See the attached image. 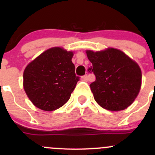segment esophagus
I'll list each match as a JSON object with an SVG mask.
<instances>
[{"label": "esophagus", "mask_w": 155, "mask_h": 155, "mask_svg": "<svg viewBox=\"0 0 155 155\" xmlns=\"http://www.w3.org/2000/svg\"><path fill=\"white\" fill-rule=\"evenodd\" d=\"M82 80H84V81L87 80V75L86 74V75H85V76H82Z\"/></svg>", "instance_id": "obj_1"}]
</instances>
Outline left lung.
<instances>
[{
  "label": "left lung",
  "instance_id": "8db88e82",
  "mask_svg": "<svg viewBox=\"0 0 155 155\" xmlns=\"http://www.w3.org/2000/svg\"><path fill=\"white\" fill-rule=\"evenodd\" d=\"M96 80L90 85L96 102L110 111L124 110L130 106L140 92L142 72L134 61L120 50H87Z\"/></svg>",
  "mask_w": 155,
  "mask_h": 155
}]
</instances>
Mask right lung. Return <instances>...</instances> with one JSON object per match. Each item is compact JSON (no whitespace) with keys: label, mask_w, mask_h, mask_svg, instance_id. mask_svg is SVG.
<instances>
[{"label":"right lung","mask_w":155,"mask_h":155,"mask_svg":"<svg viewBox=\"0 0 155 155\" xmlns=\"http://www.w3.org/2000/svg\"><path fill=\"white\" fill-rule=\"evenodd\" d=\"M73 53L60 47L51 48L26 67L23 86L30 101L44 111L64 105L79 80L72 62Z\"/></svg>","instance_id":"right-lung-1"}]
</instances>
